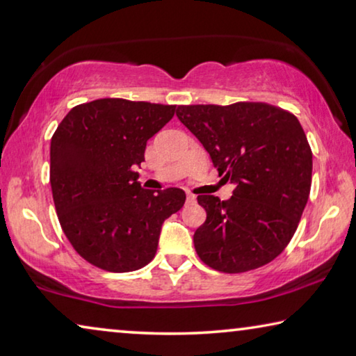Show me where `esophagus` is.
Segmentation results:
<instances>
[{
    "mask_svg": "<svg viewBox=\"0 0 356 356\" xmlns=\"http://www.w3.org/2000/svg\"><path fill=\"white\" fill-rule=\"evenodd\" d=\"M193 202H196V196L187 193V204H193Z\"/></svg>",
    "mask_w": 356,
    "mask_h": 356,
    "instance_id": "obj_1",
    "label": "esophagus"
}]
</instances>
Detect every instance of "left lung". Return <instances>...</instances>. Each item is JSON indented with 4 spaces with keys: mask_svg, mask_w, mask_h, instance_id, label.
<instances>
[{
    "mask_svg": "<svg viewBox=\"0 0 356 356\" xmlns=\"http://www.w3.org/2000/svg\"><path fill=\"white\" fill-rule=\"evenodd\" d=\"M218 176L236 185L228 201L198 195L207 213L195 231L202 263L220 273L261 268L289 245L307 204L312 150L298 118L266 103L179 106Z\"/></svg>",
    "mask_w": 356,
    "mask_h": 356,
    "instance_id": "8db88e82",
    "label": "left lung"
}]
</instances>
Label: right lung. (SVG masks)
I'll return each mask as SVG.
<instances>
[{"label":"right lung","mask_w":356,"mask_h":356,"mask_svg":"<svg viewBox=\"0 0 356 356\" xmlns=\"http://www.w3.org/2000/svg\"><path fill=\"white\" fill-rule=\"evenodd\" d=\"M176 106L103 98L79 104L50 140V187L63 233L90 264L129 273L154 259L161 225L185 202L180 188L144 190L134 168Z\"/></svg>","instance_id":"obj_1"}]
</instances>
